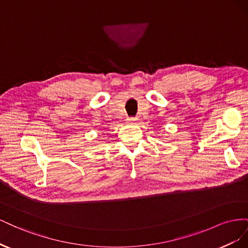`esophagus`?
<instances>
[{
  "instance_id": "1",
  "label": "esophagus",
  "mask_w": 248,
  "mask_h": 248,
  "mask_svg": "<svg viewBox=\"0 0 248 248\" xmlns=\"http://www.w3.org/2000/svg\"><path fill=\"white\" fill-rule=\"evenodd\" d=\"M127 122H128L129 124H136L139 122V119L137 117H129V118H127Z\"/></svg>"
}]
</instances>
